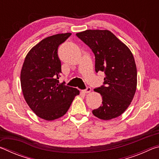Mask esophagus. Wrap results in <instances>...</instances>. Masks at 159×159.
Instances as JSON below:
<instances>
[{
    "label": "esophagus",
    "instance_id": "obj_1",
    "mask_svg": "<svg viewBox=\"0 0 159 159\" xmlns=\"http://www.w3.org/2000/svg\"><path fill=\"white\" fill-rule=\"evenodd\" d=\"M91 91V88L90 87H87L85 90H83V92L84 93H89Z\"/></svg>",
    "mask_w": 159,
    "mask_h": 159
}]
</instances>
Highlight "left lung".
<instances>
[{
	"label": "left lung",
	"mask_w": 159,
	"mask_h": 159,
	"mask_svg": "<svg viewBox=\"0 0 159 159\" xmlns=\"http://www.w3.org/2000/svg\"><path fill=\"white\" fill-rule=\"evenodd\" d=\"M76 36L95 54V71L105 74L104 85L94 90L102 97V104L93 110L102 120L121 115L130 105L137 88V68L127 45L109 30H86Z\"/></svg>",
	"instance_id": "left-lung-1"
}]
</instances>
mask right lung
I'll use <instances>...</instances> for the list:
<instances>
[{
  "label": "right lung",
  "mask_w": 159,
  "mask_h": 159,
  "mask_svg": "<svg viewBox=\"0 0 159 159\" xmlns=\"http://www.w3.org/2000/svg\"><path fill=\"white\" fill-rule=\"evenodd\" d=\"M71 35L59 34L43 39L26 55L21 70L24 98L32 111L44 120L63 116L80 93L57 80L61 73L58 47Z\"/></svg>",
  "instance_id": "obj_1"
}]
</instances>
